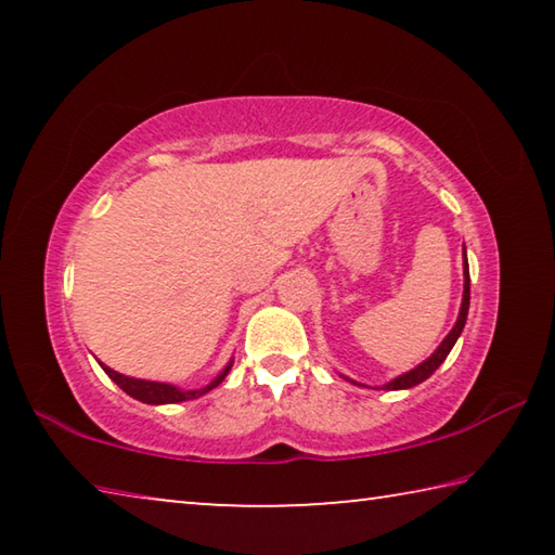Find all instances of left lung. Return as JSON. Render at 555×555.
Masks as SVG:
<instances>
[{
	"instance_id": "obj_1",
	"label": "left lung",
	"mask_w": 555,
	"mask_h": 555,
	"mask_svg": "<svg viewBox=\"0 0 555 555\" xmlns=\"http://www.w3.org/2000/svg\"><path fill=\"white\" fill-rule=\"evenodd\" d=\"M463 279H465V284H463V304H460V313H457V321H455V325H453V331H450V333L443 337V343H440V345L436 347L434 354H430L428 360H424L421 364H416V367L409 370V372L399 374V377H393L391 382L384 384L382 389H387V391H399V389H411V387H416V384L426 382V379L430 377V374H434V372L440 367V364L446 362V357L450 354V350H453V345L457 343L460 333H463L465 321H467V311H469V267H467L465 244H463ZM343 377H345V374H343ZM345 379H347V377H345ZM347 382L357 384V387H364V384L354 382V379H347Z\"/></svg>"
}]
</instances>
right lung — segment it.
I'll return each mask as SVG.
<instances>
[{
	"label": "right lung",
	"mask_w": 555,
	"mask_h": 555,
	"mask_svg": "<svg viewBox=\"0 0 555 555\" xmlns=\"http://www.w3.org/2000/svg\"><path fill=\"white\" fill-rule=\"evenodd\" d=\"M232 362L224 364V370L215 377L210 384H205L201 389H181L176 387V384H166V382H152V379H137V377H127V374H119L107 364L100 362V367L105 370L107 377L117 384L121 391H127L131 399L142 401V403H154V406H162V403H181V401H191V399H198L203 393H208L210 389L218 387L222 384V379L228 377V372L232 370Z\"/></svg>",
	"instance_id": "1"
}]
</instances>
